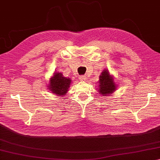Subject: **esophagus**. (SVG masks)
Wrapping results in <instances>:
<instances>
[{
    "label": "esophagus",
    "instance_id": "1",
    "mask_svg": "<svg viewBox=\"0 0 160 160\" xmlns=\"http://www.w3.org/2000/svg\"><path fill=\"white\" fill-rule=\"evenodd\" d=\"M86 78H86L85 76H80L79 80H81V81H85L86 80Z\"/></svg>",
    "mask_w": 160,
    "mask_h": 160
}]
</instances>
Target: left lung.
<instances>
[{
	"label": "left lung",
	"mask_w": 160,
	"mask_h": 160,
	"mask_svg": "<svg viewBox=\"0 0 160 160\" xmlns=\"http://www.w3.org/2000/svg\"><path fill=\"white\" fill-rule=\"evenodd\" d=\"M98 92L102 96H110L115 92L118 88L114 80L113 75H110L108 69L104 70L99 77L98 81Z\"/></svg>",
	"instance_id": "left-lung-1"
}]
</instances>
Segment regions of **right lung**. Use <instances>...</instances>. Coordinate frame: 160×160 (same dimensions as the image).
<instances>
[{"label":"right lung","mask_w":160,"mask_h":160,"mask_svg":"<svg viewBox=\"0 0 160 160\" xmlns=\"http://www.w3.org/2000/svg\"><path fill=\"white\" fill-rule=\"evenodd\" d=\"M71 82L72 80L70 78L64 77L62 72H55L50 78L48 88L53 95L64 97L69 90Z\"/></svg>","instance_id":"obj_1"}]
</instances>
